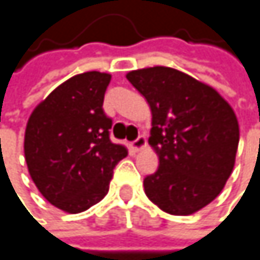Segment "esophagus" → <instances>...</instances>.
<instances>
[{
    "instance_id": "34e87169",
    "label": "esophagus",
    "mask_w": 260,
    "mask_h": 260,
    "mask_svg": "<svg viewBox=\"0 0 260 260\" xmlns=\"http://www.w3.org/2000/svg\"><path fill=\"white\" fill-rule=\"evenodd\" d=\"M146 146V139L143 137V136H139L134 142H131V149L133 151H140V149H143Z\"/></svg>"
}]
</instances>
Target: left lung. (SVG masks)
<instances>
[{
  "label": "left lung",
  "mask_w": 260,
  "mask_h": 260,
  "mask_svg": "<svg viewBox=\"0 0 260 260\" xmlns=\"http://www.w3.org/2000/svg\"><path fill=\"white\" fill-rule=\"evenodd\" d=\"M152 112L149 145L158 170L143 180L148 199L168 214L207 207L233 173L239 123L211 86L177 69L154 66L126 74Z\"/></svg>",
  "instance_id": "8db88e82"
}]
</instances>
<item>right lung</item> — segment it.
Returning a JSON list of instances; mask_svg holds the SVG:
<instances>
[{
	"label": "right lung",
	"mask_w": 260,
	"mask_h": 260,
	"mask_svg": "<svg viewBox=\"0 0 260 260\" xmlns=\"http://www.w3.org/2000/svg\"><path fill=\"white\" fill-rule=\"evenodd\" d=\"M109 81V74L97 71L69 78L34 109L26 126L24 157L34 183L71 214L108 194L115 165L127 155L109 139L112 120L103 111Z\"/></svg>",
	"instance_id": "1"
}]
</instances>
